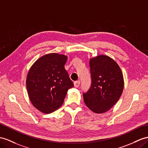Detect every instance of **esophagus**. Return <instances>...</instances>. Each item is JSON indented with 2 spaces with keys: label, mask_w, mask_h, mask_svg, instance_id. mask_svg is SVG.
I'll return each instance as SVG.
<instances>
[{
  "label": "esophagus",
  "mask_w": 148,
  "mask_h": 148,
  "mask_svg": "<svg viewBox=\"0 0 148 148\" xmlns=\"http://www.w3.org/2000/svg\"><path fill=\"white\" fill-rule=\"evenodd\" d=\"M80 81H75L74 82V86L75 87V88H78V87L79 86V85H80Z\"/></svg>",
  "instance_id": "esophagus-1"
}]
</instances>
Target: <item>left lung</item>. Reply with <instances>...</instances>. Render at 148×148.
Returning <instances> with one entry per match:
<instances>
[{
	"instance_id": "1",
	"label": "left lung",
	"mask_w": 148,
	"mask_h": 148,
	"mask_svg": "<svg viewBox=\"0 0 148 148\" xmlns=\"http://www.w3.org/2000/svg\"><path fill=\"white\" fill-rule=\"evenodd\" d=\"M91 85L83 93L86 105L96 113L109 110L119 100L124 89L123 73L114 60L98 56L89 61Z\"/></svg>"
}]
</instances>
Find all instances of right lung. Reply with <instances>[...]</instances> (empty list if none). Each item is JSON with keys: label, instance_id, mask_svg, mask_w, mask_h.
Instances as JSON below:
<instances>
[{"label": "right lung", "instance_id": "obj_1", "mask_svg": "<svg viewBox=\"0 0 148 148\" xmlns=\"http://www.w3.org/2000/svg\"><path fill=\"white\" fill-rule=\"evenodd\" d=\"M67 56L51 53L37 59L30 69L27 79L28 95L38 110L49 114L59 109L74 84L65 69Z\"/></svg>", "mask_w": 148, "mask_h": 148}]
</instances>
